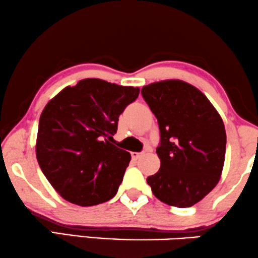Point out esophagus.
<instances>
[{"label": "esophagus", "instance_id": "34e87169", "mask_svg": "<svg viewBox=\"0 0 258 258\" xmlns=\"http://www.w3.org/2000/svg\"><path fill=\"white\" fill-rule=\"evenodd\" d=\"M144 155V152H132V157L134 159H138V158H141L142 156Z\"/></svg>", "mask_w": 258, "mask_h": 258}]
</instances>
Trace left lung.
Masks as SVG:
<instances>
[{
    "instance_id": "left-lung-1",
    "label": "left lung",
    "mask_w": 258,
    "mask_h": 258,
    "mask_svg": "<svg viewBox=\"0 0 258 258\" xmlns=\"http://www.w3.org/2000/svg\"><path fill=\"white\" fill-rule=\"evenodd\" d=\"M158 121L156 149L160 169L147 178L160 201L191 207L219 182L226 155L222 118L206 96L180 80L159 81L142 88Z\"/></svg>"
}]
</instances>
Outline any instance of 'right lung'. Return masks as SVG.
<instances>
[{
  "instance_id": "right-lung-1",
  "label": "right lung",
  "mask_w": 258,
  "mask_h": 258,
  "mask_svg": "<svg viewBox=\"0 0 258 258\" xmlns=\"http://www.w3.org/2000/svg\"><path fill=\"white\" fill-rule=\"evenodd\" d=\"M140 88L84 79L58 93L39 118L36 155L65 200L94 206L117 193L130 154L111 143L118 117Z\"/></svg>"
}]
</instances>
